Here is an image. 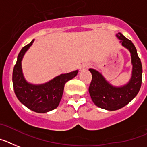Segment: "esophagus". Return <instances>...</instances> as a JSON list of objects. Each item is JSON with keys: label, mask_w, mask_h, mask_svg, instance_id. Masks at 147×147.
I'll return each instance as SVG.
<instances>
[{"label": "esophagus", "mask_w": 147, "mask_h": 147, "mask_svg": "<svg viewBox=\"0 0 147 147\" xmlns=\"http://www.w3.org/2000/svg\"><path fill=\"white\" fill-rule=\"evenodd\" d=\"M90 67V65L89 64H83V65L80 67V71H84V70L87 69L88 68Z\"/></svg>", "instance_id": "34e87169"}]
</instances>
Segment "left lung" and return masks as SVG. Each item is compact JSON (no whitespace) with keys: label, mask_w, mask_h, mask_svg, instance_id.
<instances>
[{"label":"left lung","mask_w":147,"mask_h":147,"mask_svg":"<svg viewBox=\"0 0 147 147\" xmlns=\"http://www.w3.org/2000/svg\"><path fill=\"white\" fill-rule=\"evenodd\" d=\"M116 37L131 56L132 74L128 83L121 87H115L109 84L99 71L89 69L92 80L88 90L92 101L100 108L110 111L117 110L128 104L137 96L142 83V64L135 46L121 33L116 34Z\"/></svg>","instance_id":"obj_1"}]
</instances>
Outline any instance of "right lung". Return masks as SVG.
I'll return each instance as SVG.
<instances>
[{"label": "right lung", "mask_w": 147, "mask_h": 147, "mask_svg": "<svg viewBox=\"0 0 147 147\" xmlns=\"http://www.w3.org/2000/svg\"><path fill=\"white\" fill-rule=\"evenodd\" d=\"M34 40L26 45L18 55L13 71V84L16 96L27 108L35 113H45L57 108L63 96L64 86L68 81L77 76L78 71L61 74L42 84H32L26 82L22 71V60Z\"/></svg>", "instance_id": "obj_1"}]
</instances>
